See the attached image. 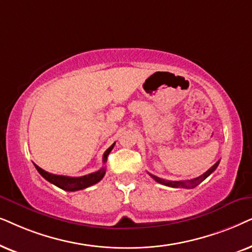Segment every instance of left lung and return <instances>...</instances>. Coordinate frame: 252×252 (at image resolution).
<instances>
[{"instance_id": "1", "label": "left lung", "mask_w": 252, "mask_h": 252, "mask_svg": "<svg viewBox=\"0 0 252 252\" xmlns=\"http://www.w3.org/2000/svg\"><path fill=\"white\" fill-rule=\"evenodd\" d=\"M219 162H220V160L218 161V162L214 163V165L211 167V168L207 170L206 173H204L203 175H200L199 177H196V179H193V180H189V181H167V180L160 179V177H158V176H154V175H152V174H150V175L152 179L156 180L158 183L163 184V186L172 187V188H186V189H191V188L197 187L199 183H202L207 176H210L211 174H212L214 170L217 169V167L219 166Z\"/></svg>"}]
</instances>
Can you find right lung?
I'll return each mask as SVG.
<instances>
[{
	"mask_svg": "<svg viewBox=\"0 0 252 252\" xmlns=\"http://www.w3.org/2000/svg\"><path fill=\"white\" fill-rule=\"evenodd\" d=\"M115 143L113 144L109 149L106 150V152L103 153V158H102V162L105 163L107 161V157L110 153V151L113 150ZM35 166L36 170H38L40 175H41L43 179H46L48 182L53 183L54 186L61 188L62 190L65 191H77V190H83L85 188H89L93 186V184L98 183L99 181L102 180V177L105 176L106 174V169L105 167H102L101 169H99L98 172H94L92 174H89V175L85 176H80V177H70V176H63V175H55V174H50L46 170H43L42 168H40L39 166Z\"/></svg>",
	"mask_w": 252,
	"mask_h": 252,
	"instance_id": "1",
	"label": "right lung"
}]
</instances>
